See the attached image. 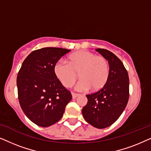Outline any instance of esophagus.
I'll return each mask as SVG.
<instances>
[{
	"instance_id": "obj_1",
	"label": "esophagus",
	"mask_w": 151,
	"mask_h": 151,
	"mask_svg": "<svg viewBox=\"0 0 151 151\" xmlns=\"http://www.w3.org/2000/svg\"><path fill=\"white\" fill-rule=\"evenodd\" d=\"M71 95H72V98H73V99H75V98H77L78 96H80V94L76 93H73V92L72 93Z\"/></svg>"
}]
</instances>
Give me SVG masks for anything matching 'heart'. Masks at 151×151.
<instances>
[{
  "label": "heart",
  "instance_id": "1",
  "mask_svg": "<svg viewBox=\"0 0 151 151\" xmlns=\"http://www.w3.org/2000/svg\"><path fill=\"white\" fill-rule=\"evenodd\" d=\"M67 63L59 61L54 65L53 71L64 86L71 87L75 84L79 74L81 80L76 89L93 92L100 91L106 85L110 74V67L107 59L102 55H96L88 51H79L70 54Z\"/></svg>",
  "mask_w": 151,
  "mask_h": 151
}]
</instances>
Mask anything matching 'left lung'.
I'll return each instance as SVG.
<instances>
[{"label": "left lung", "mask_w": 151, "mask_h": 151, "mask_svg": "<svg viewBox=\"0 0 151 151\" xmlns=\"http://www.w3.org/2000/svg\"><path fill=\"white\" fill-rule=\"evenodd\" d=\"M109 61L110 74L100 91L86 95L88 102L82 112L85 120L98 129L112 125L127 106L129 98V78L122 62L105 49H97Z\"/></svg>", "instance_id": "1"}]
</instances>
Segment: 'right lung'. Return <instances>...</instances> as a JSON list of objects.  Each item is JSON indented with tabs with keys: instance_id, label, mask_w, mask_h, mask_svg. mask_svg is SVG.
I'll list each match as a JSON object with an SVG mask.
<instances>
[{
	"instance_id": "obj_1",
	"label": "right lung",
	"mask_w": 151,
	"mask_h": 151,
	"mask_svg": "<svg viewBox=\"0 0 151 151\" xmlns=\"http://www.w3.org/2000/svg\"><path fill=\"white\" fill-rule=\"evenodd\" d=\"M71 51L45 47L32 51L18 73V100L26 116L42 127L56 123L71 101V92L59 81L53 68L63 55Z\"/></svg>"
}]
</instances>
